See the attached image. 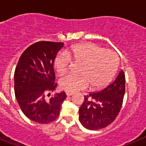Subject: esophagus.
I'll return each instance as SVG.
<instances>
[{"label":"esophagus","instance_id":"34e87169","mask_svg":"<svg viewBox=\"0 0 146 146\" xmlns=\"http://www.w3.org/2000/svg\"><path fill=\"white\" fill-rule=\"evenodd\" d=\"M66 94H67V96H71L72 94H73V93H70V92L66 91Z\"/></svg>","mask_w":146,"mask_h":146}]
</instances>
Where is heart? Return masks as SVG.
<instances>
[{
  "label": "heart",
  "mask_w": 146,
  "mask_h": 146,
  "mask_svg": "<svg viewBox=\"0 0 146 146\" xmlns=\"http://www.w3.org/2000/svg\"><path fill=\"white\" fill-rule=\"evenodd\" d=\"M71 60L81 64L80 75H67L59 81L60 88L70 93L85 90L90 85L94 90L105 88L111 82L119 66L118 55L114 51L93 43L79 44L67 52H59L54 61L58 74L64 75L69 70Z\"/></svg>",
  "instance_id": "b5f03b06"
}]
</instances>
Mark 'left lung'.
<instances>
[{
	"label": "left lung",
	"instance_id": "left-lung-1",
	"mask_svg": "<svg viewBox=\"0 0 146 146\" xmlns=\"http://www.w3.org/2000/svg\"><path fill=\"white\" fill-rule=\"evenodd\" d=\"M125 91V76L120 70L113 82L102 90L84 96L79 119L84 128L100 130L112 123L122 108Z\"/></svg>",
	"mask_w": 146,
	"mask_h": 146
}]
</instances>
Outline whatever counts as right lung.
Instances as JSON below:
<instances>
[{"instance_id":"add662e5","label":"right lung","mask_w":146,"mask_h":146,"mask_svg":"<svg viewBox=\"0 0 146 146\" xmlns=\"http://www.w3.org/2000/svg\"><path fill=\"white\" fill-rule=\"evenodd\" d=\"M64 43L38 41L26 49L15 70V94L22 112L41 124L55 121L67 97L65 92L53 94L57 87L53 69L56 56Z\"/></svg>"}]
</instances>
